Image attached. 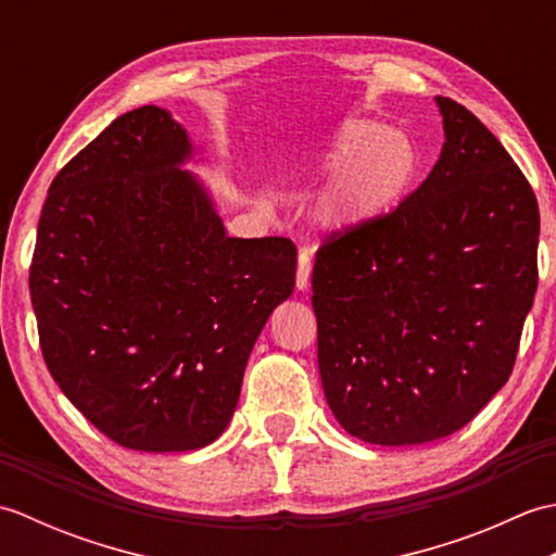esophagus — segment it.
Segmentation results:
<instances>
[{
  "instance_id": "1",
  "label": "esophagus",
  "mask_w": 556,
  "mask_h": 556,
  "mask_svg": "<svg viewBox=\"0 0 556 556\" xmlns=\"http://www.w3.org/2000/svg\"><path fill=\"white\" fill-rule=\"evenodd\" d=\"M311 267H313V263H311V253L303 251L299 253V271H296V287L303 291V289H308V279H311Z\"/></svg>"
}]
</instances>
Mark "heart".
<instances>
[{
  "instance_id": "b5f03b06",
  "label": "heart",
  "mask_w": 556,
  "mask_h": 556,
  "mask_svg": "<svg viewBox=\"0 0 556 556\" xmlns=\"http://www.w3.org/2000/svg\"><path fill=\"white\" fill-rule=\"evenodd\" d=\"M317 162L323 172L339 174L317 210L327 229H351L387 215L410 191L420 169L416 143L372 119L337 124L320 140Z\"/></svg>"
}]
</instances>
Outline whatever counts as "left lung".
Listing matches in <instances>:
<instances>
[{"label": "left lung", "instance_id": "8db88e82", "mask_svg": "<svg viewBox=\"0 0 556 556\" xmlns=\"http://www.w3.org/2000/svg\"><path fill=\"white\" fill-rule=\"evenodd\" d=\"M444 146L387 215L317 248V365L334 418L382 446L442 440L514 370L538 291V198L488 126L437 98Z\"/></svg>", "mask_w": 556, "mask_h": 556}]
</instances>
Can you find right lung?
<instances>
[{
	"label": "right lung",
	"instance_id": "1",
	"mask_svg": "<svg viewBox=\"0 0 556 556\" xmlns=\"http://www.w3.org/2000/svg\"><path fill=\"white\" fill-rule=\"evenodd\" d=\"M191 152L169 112L122 114L54 176L30 263L47 370L138 452L217 440L257 334L296 285L293 241L227 236L179 169Z\"/></svg>",
	"mask_w": 556,
	"mask_h": 556
}]
</instances>
